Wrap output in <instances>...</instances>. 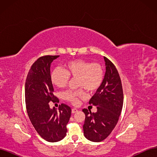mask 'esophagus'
<instances>
[{
    "label": "esophagus",
    "mask_w": 157,
    "mask_h": 157,
    "mask_svg": "<svg viewBox=\"0 0 157 157\" xmlns=\"http://www.w3.org/2000/svg\"><path fill=\"white\" fill-rule=\"evenodd\" d=\"M71 112H72V113H77V112H78V109L76 108H73V109H72V111H71Z\"/></svg>",
    "instance_id": "obj_1"
}]
</instances>
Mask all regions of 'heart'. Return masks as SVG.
Instances as JSON below:
<instances>
[{
    "label": "heart",
    "instance_id": "heart-1",
    "mask_svg": "<svg viewBox=\"0 0 157 157\" xmlns=\"http://www.w3.org/2000/svg\"><path fill=\"white\" fill-rule=\"evenodd\" d=\"M69 77H77V86L93 92L100 87L103 79L101 66L83 59H76L65 64L64 69L56 67L51 74V81L56 86L64 88L67 84ZM65 99L77 104L79 98H84L86 93L80 89L77 91H67L63 94Z\"/></svg>",
    "mask_w": 157,
    "mask_h": 157
}]
</instances>
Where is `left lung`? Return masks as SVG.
Here are the masks:
<instances>
[{"label":"left lung","mask_w":157,"mask_h":157,"mask_svg":"<svg viewBox=\"0 0 157 157\" xmlns=\"http://www.w3.org/2000/svg\"><path fill=\"white\" fill-rule=\"evenodd\" d=\"M105 73L101 85L89 104L97 107V111L92 113L86 109L83 125L84 135L94 142L105 140L117 125L123 105V91L121 80L115 66L104 57Z\"/></svg>","instance_id":"1"}]
</instances>
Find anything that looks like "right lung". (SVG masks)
<instances>
[{"label":"right lung","mask_w":157,"mask_h":157,"mask_svg":"<svg viewBox=\"0 0 157 157\" xmlns=\"http://www.w3.org/2000/svg\"><path fill=\"white\" fill-rule=\"evenodd\" d=\"M59 56H44L33 63L25 82V97L28 116L35 129L42 138L49 142L63 140L71 115L70 107L61 104L58 109H50V101L57 98L53 94L50 66Z\"/></svg>","instance_id":"1"}]
</instances>
